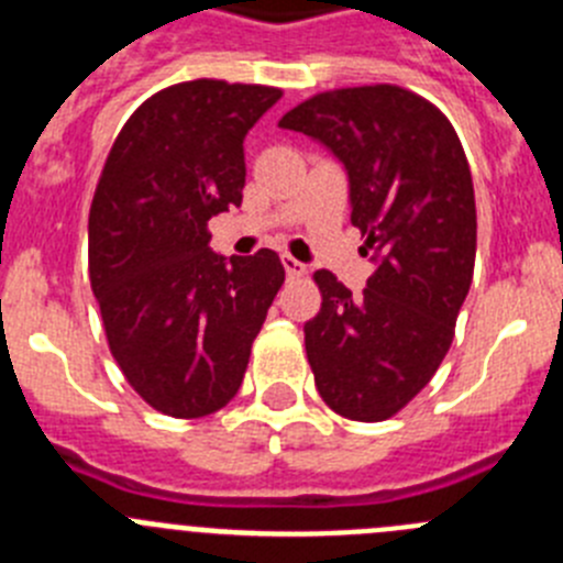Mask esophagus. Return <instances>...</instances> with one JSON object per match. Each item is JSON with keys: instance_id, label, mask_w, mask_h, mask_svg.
Here are the masks:
<instances>
[{"instance_id": "1", "label": "esophagus", "mask_w": 563, "mask_h": 563, "mask_svg": "<svg viewBox=\"0 0 563 563\" xmlns=\"http://www.w3.org/2000/svg\"><path fill=\"white\" fill-rule=\"evenodd\" d=\"M282 265H285L287 276H290V278H296V276H303V273H307V265H303V262H298L296 256H290V254H285V256H282Z\"/></svg>"}]
</instances>
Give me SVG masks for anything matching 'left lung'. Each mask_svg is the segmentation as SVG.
<instances>
[{
  "mask_svg": "<svg viewBox=\"0 0 563 563\" xmlns=\"http://www.w3.org/2000/svg\"><path fill=\"white\" fill-rule=\"evenodd\" d=\"M278 128L343 164L352 223L374 262L363 296L316 273L323 303L303 323L316 388L345 419H390L446 357L472 285L477 214L461 139L435 106L399 86L327 91Z\"/></svg>",
  "mask_w": 563,
  "mask_h": 563,
  "instance_id": "1",
  "label": "left lung"
}]
</instances>
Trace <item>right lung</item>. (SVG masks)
<instances>
[{
    "instance_id": "obj_1",
    "label": "right lung",
    "mask_w": 563,
    "mask_h": 563,
    "mask_svg": "<svg viewBox=\"0 0 563 563\" xmlns=\"http://www.w3.org/2000/svg\"><path fill=\"white\" fill-rule=\"evenodd\" d=\"M282 91L189 80L133 111L89 214V276L131 388L175 419L234 399L251 343L285 282L276 251L223 256L206 231L242 203L247 131Z\"/></svg>"
}]
</instances>
